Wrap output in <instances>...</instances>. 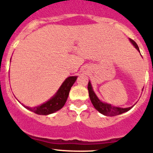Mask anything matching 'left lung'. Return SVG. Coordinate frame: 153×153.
Wrapping results in <instances>:
<instances>
[{
  "label": "left lung",
  "mask_w": 153,
  "mask_h": 153,
  "mask_svg": "<svg viewBox=\"0 0 153 153\" xmlns=\"http://www.w3.org/2000/svg\"><path fill=\"white\" fill-rule=\"evenodd\" d=\"M130 42L132 44V45L134 46L139 52L140 53L139 47L136 44V42L132 39H129ZM88 91H89V96H90V99L91 100L92 103H93V106L95 107L97 111H99L102 114L105 115V116H108V117H114V116H117V115L122 114V113H126V112L129 111V109H132V106L128 108H121L117 107V106H113L111 104L106 103V102H102V101L100 100L97 95L95 94L94 91L92 88V85L90 82L89 81L88 83Z\"/></svg>",
  "instance_id": "1"
}]
</instances>
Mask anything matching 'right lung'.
<instances>
[{
  "instance_id": "right-lung-1",
  "label": "right lung",
  "mask_w": 153,
  "mask_h": 153,
  "mask_svg": "<svg viewBox=\"0 0 153 153\" xmlns=\"http://www.w3.org/2000/svg\"><path fill=\"white\" fill-rule=\"evenodd\" d=\"M76 78H77V76H69V77H67L65 79L63 84L61 85L60 89L56 92V94L45 103H43L40 106H35V107H28L26 106H24L29 109L30 111L33 112V113L38 115H49L58 111L59 109L63 108L64 104L66 103V101L68 98L70 88L75 83Z\"/></svg>"
}]
</instances>
